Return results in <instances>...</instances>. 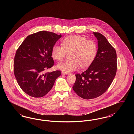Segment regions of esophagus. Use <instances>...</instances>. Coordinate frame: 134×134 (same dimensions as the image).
<instances>
[{"instance_id": "1", "label": "esophagus", "mask_w": 134, "mask_h": 134, "mask_svg": "<svg viewBox=\"0 0 134 134\" xmlns=\"http://www.w3.org/2000/svg\"><path fill=\"white\" fill-rule=\"evenodd\" d=\"M62 74H64V75H69V73H67V72H62Z\"/></svg>"}]
</instances>
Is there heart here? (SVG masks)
Wrapping results in <instances>:
<instances>
[{"label":"heart","mask_w":134,"mask_h":134,"mask_svg":"<svg viewBox=\"0 0 134 134\" xmlns=\"http://www.w3.org/2000/svg\"><path fill=\"white\" fill-rule=\"evenodd\" d=\"M62 46L54 45L51 55L54 59L61 61L67 53H69L70 60L62 62L57 65L58 69L65 72L78 69L80 66L84 68L93 61L97 52V46L92 40H87L78 35L69 36L63 39Z\"/></svg>","instance_id":"obj_1"}]
</instances>
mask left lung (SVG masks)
Listing matches in <instances>:
<instances>
[{
  "label": "left lung",
  "instance_id": "1",
  "mask_svg": "<svg viewBox=\"0 0 134 134\" xmlns=\"http://www.w3.org/2000/svg\"><path fill=\"white\" fill-rule=\"evenodd\" d=\"M93 34L98 40L96 56L87 70L75 75L76 79L72 87L78 96L85 99L103 94L112 83L117 70L115 48L100 33Z\"/></svg>",
  "mask_w": 134,
  "mask_h": 134
}]
</instances>
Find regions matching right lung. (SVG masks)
I'll list each match as a JSON object with an SVG mask.
<instances>
[{
    "label": "right lung",
    "mask_w": 134,
    "mask_h": 134,
    "mask_svg": "<svg viewBox=\"0 0 134 134\" xmlns=\"http://www.w3.org/2000/svg\"><path fill=\"white\" fill-rule=\"evenodd\" d=\"M61 37L52 32H37L28 36L16 50L13 62L14 76L21 89L29 96H45L61 75L59 70L44 73L54 64L52 49Z\"/></svg>",
    "instance_id": "1"
}]
</instances>
